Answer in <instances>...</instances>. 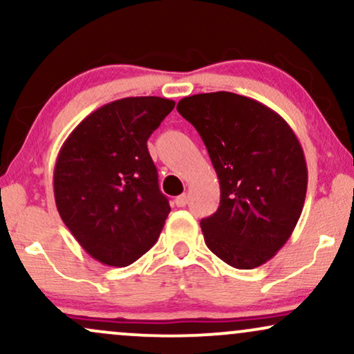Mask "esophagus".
<instances>
[{"label":"esophagus","mask_w":354,"mask_h":354,"mask_svg":"<svg viewBox=\"0 0 354 354\" xmlns=\"http://www.w3.org/2000/svg\"><path fill=\"white\" fill-rule=\"evenodd\" d=\"M174 203H176L178 208H183V206L188 205V194H180V196L174 200Z\"/></svg>","instance_id":"obj_1"}]
</instances>
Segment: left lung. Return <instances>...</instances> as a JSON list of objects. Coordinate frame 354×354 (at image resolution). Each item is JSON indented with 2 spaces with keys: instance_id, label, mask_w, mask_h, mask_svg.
Segmentation results:
<instances>
[{
  "instance_id": "8db88e82",
  "label": "left lung",
  "mask_w": 354,
  "mask_h": 354,
  "mask_svg": "<svg viewBox=\"0 0 354 354\" xmlns=\"http://www.w3.org/2000/svg\"><path fill=\"white\" fill-rule=\"evenodd\" d=\"M176 109L200 133L219 180L216 213L201 219L206 246L238 270L265 265L301 216L308 168L298 138L273 109L234 93L193 95Z\"/></svg>"
}]
</instances>
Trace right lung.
<instances>
[{"instance_id":"obj_1","label":"right lung","mask_w":354,"mask_h":354,"mask_svg":"<svg viewBox=\"0 0 354 354\" xmlns=\"http://www.w3.org/2000/svg\"><path fill=\"white\" fill-rule=\"evenodd\" d=\"M173 108L174 101L158 96L116 100L84 118L61 146L56 208L103 265H131L160 238L171 208L146 143Z\"/></svg>"}]
</instances>
